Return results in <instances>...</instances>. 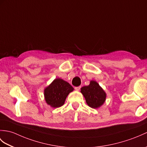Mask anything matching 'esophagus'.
I'll use <instances>...</instances> for the list:
<instances>
[{"instance_id":"obj_1","label":"esophagus","mask_w":147,"mask_h":147,"mask_svg":"<svg viewBox=\"0 0 147 147\" xmlns=\"http://www.w3.org/2000/svg\"><path fill=\"white\" fill-rule=\"evenodd\" d=\"M80 88H81V86H76V87H74V89H75V90H76V91H79V90H80Z\"/></svg>"}]
</instances>
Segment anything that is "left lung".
Returning <instances> with one entry per match:
<instances>
[{
    "label": "left lung",
    "mask_w": 147,
    "mask_h": 147,
    "mask_svg": "<svg viewBox=\"0 0 147 147\" xmlns=\"http://www.w3.org/2000/svg\"><path fill=\"white\" fill-rule=\"evenodd\" d=\"M81 90L87 104L91 108H97L104 103L106 93L96 81H91L88 86L82 87Z\"/></svg>",
    "instance_id": "8db88e82"
}]
</instances>
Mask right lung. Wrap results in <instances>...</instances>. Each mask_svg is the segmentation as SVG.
Returning a JSON list of instances; mask_svg holds the SVG:
<instances>
[{
	"instance_id": "obj_1",
	"label": "right lung",
	"mask_w": 147,
	"mask_h": 147,
	"mask_svg": "<svg viewBox=\"0 0 147 147\" xmlns=\"http://www.w3.org/2000/svg\"><path fill=\"white\" fill-rule=\"evenodd\" d=\"M73 90L67 82L57 78L44 90L45 100L53 108L60 107L64 105L67 95Z\"/></svg>"
}]
</instances>
